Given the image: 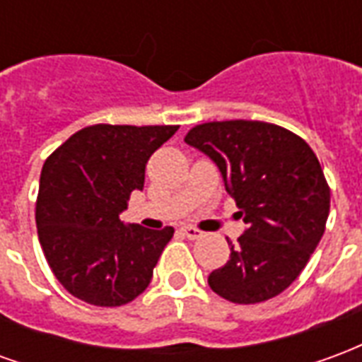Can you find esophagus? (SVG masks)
<instances>
[{
  "mask_svg": "<svg viewBox=\"0 0 362 362\" xmlns=\"http://www.w3.org/2000/svg\"><path fill=\"white\" fill-rule=\"evenodd\" d=\"M182 233H184V236H186V238H189V240H196V238H202V236H204V230H199V228L192 227V225H186V227H182Z\"/></svg>",
  "mask_w": 362,
  "mask_h": 362,
  "instance_id": "34e87169",
  "label": "esophagus"
}]
</instances>
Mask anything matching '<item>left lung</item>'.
<instances>
[{
  "instance_id": "1",
  "label": "left lung",
  "mask_w": 362,
  "mask_h": 362,
  "mask_svg": "<svg viewBox=\"0 0 362 362\" xmlns=\"http://www.w3.org/2000/svg\"><path fill=\"white\" fill-rule=\"evenodd\" d=\"M184 141L219 166L246 230L209 287L236 304L273 298L308 264L329 215V186L310 145L258 119L207 122Z\"/></svg>"
}]
</instances>
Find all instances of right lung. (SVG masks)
Returning <instances> with one entry per match:
<instances>
[{"label": "right lung", "instance_id": "1", "mask_svg": "<svg viewBox=\"0 0 362 362\" xmlns=\"http://www.w3.org/2000/svg\"><path fill=\"white\" fill-rule=\"evenodd\" d=\"M178 126L79 129L46 158L36 228L48 266L66 291L95 306H122L147 288L174 228L124 225L119 213L143 189L145 165Z\"/></svg>", "mask_w": 362, "mask_h": 362}]
</instances>
